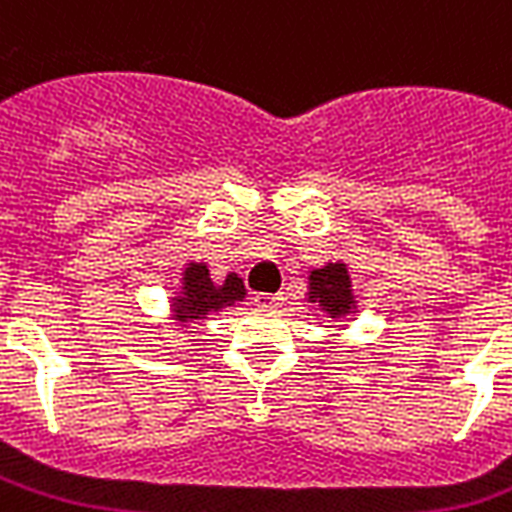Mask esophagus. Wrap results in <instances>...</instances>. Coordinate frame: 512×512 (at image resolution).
I'll return each instance as SVG.
<instances>
[{"label":"esophagus","instance_id":"obj_1","mask_svg":"<svg viewBox=\"0 0 512 512\" xmlns=\"http://www.w3.org/2000/svg\"><path fill=\"white\" fill-rule=\"evenodd\" d=\"M284 297L281 295H271V292H257L255 295V303L260 305V308H273V305H279Z\"/></svg>","mask_w":512,"mask_h":512}]
</instances>
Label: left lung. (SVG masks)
I'll return each instance as SVG.
<instances>
[{"mask_svg":"<svg viewBox=\"0 0 512 512\" xmlns=\"http://www.w3.org/2000/svg\"><path fill=\"white\" fill-rule=\"evenodd\" d=\"M308 303H319L329 319H345L356 313V297L345 263H327L308 276Z\"/></svg>","mask_w":512,"mask_h":512,"instance_id":"obj_1","label":"left lung"}]
</instances>
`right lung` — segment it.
Masks as SVG:
<instances>
[{"label":"right lung","mask_w":512,"mask_h":512,"mask_svg":"<svg viewBox=\"0 0 512 512\" xmlns=\"http://www.w3.org/2000/svg\"><path fill=\"white\" fill-rule=\"evenodd\" d=\"M244 295H247V289L236 273H228L223 281H215L209 276L207 265L188 263L183 279H180V292L172 297V316L180 324H196L212 313L241 303Z\"/></svg>","instance_id":"right-lung-1"}]
</instances>
